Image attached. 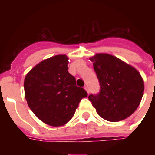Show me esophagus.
<instances>
[{"label": "esophagus", "mask_w": 155, "mask_h": 155, "mask_svg": "<svg viewBox=\"0 0 155 155\" xmlns=\"http://www.w3.org/2000/svg\"><path fill=\"white\" fill-rule=\"evenodd\" d=\"M84 89L86 90V92H87V93H89V90H88V87H87V86H84Z\"/></svg>", "instance_id": "34e87169"}]
</instances>
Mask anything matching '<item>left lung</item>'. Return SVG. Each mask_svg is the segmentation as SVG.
I'll return each instance as SVG.
<instances>
[{"mask_svg":"<svg viewBox=\"0 0 155 155\" xmlns=\"http://www.w3.org/2000/svg\"><path fill=\"white\" fill-rule=\"evenodd\" d=\"M90 60L101 86L98 94L88 97L97 113L112 122L130 117L140 104L144 92V82L140 73L108 54H97Z\"/></svg>","mask_w":155,"mask_h":155,"instance_id":"obj_1","label":"left lung"}]
</instances>
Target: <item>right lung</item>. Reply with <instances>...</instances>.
Instances as JSON below:
<instances>
[{
  "mask_svg": "<svg viewBox=\"0 0 155 155\" xmlns=\"http://www.w3.org/2000/svg\"><path fill=\"white\" fill-rule=\"evenodd\" d=\"M68 58L58 54L42 60L25 75V97L32 112L51 126L65 125L73 117L87 92L68 72Z\"/></svg>",
  "mask_w": 155,
  "mask_h": 155,
  "instance_id": "add662e5",
  "label": "right lung"
}]
</instances>
